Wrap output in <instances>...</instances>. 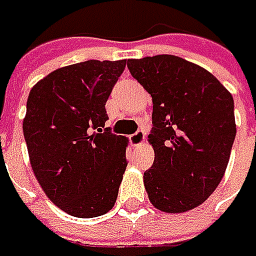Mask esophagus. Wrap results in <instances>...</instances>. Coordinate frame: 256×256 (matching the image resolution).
I'll return each mask as SVG.
<instances>
[{
    "mask_svg": "<svg viewBox=\"0 0 256 256\" xmlns=\"http://www.w3.org/2000/svg\"><path fill=\"white\" fill-rule=\"evenodd\" d=\"M144 140H146V132H144L142 129H140L138 132H135L134 135H130V142H132V146H140V144L144 142Z\"/></svg>",
    "mask_w": 256,
    "mask_h": 256,
    "instance_id": "obj_1",
    "label": "esophagus"
}]
</instances>
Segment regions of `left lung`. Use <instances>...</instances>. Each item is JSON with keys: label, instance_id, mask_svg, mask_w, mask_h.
I'll list each match as a JSON object with an SVG mask.
<instances>
[{"label": "left lung", "instance_id": "8db88e82", "mask_svg": "<svg viewBox=\"0 0 256 256\" xmlns=\"http://www.w3.org/2000/svg\"><path fill=\"white\" fill-rule=\"evenodd\" d=\"M134 78L152 96L153 166L144 186L164 212L194 210L218 186L236 126L234 98L205 68L172 54L127 60Z\"/></svg>", "mask_w": 256, "mask_h": 256}]
</instances>
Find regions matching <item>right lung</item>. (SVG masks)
Returning a JSON list of instances; mask_svg holds the SVG:
<instances>
[{
	"label": "right lung",
	"instance_id": "1",
	"mask_svg": "<svg viewBox=\"0 0 256 256\" xmlns=\"http://www.w3.org/2000/svg\"><path fill=\"white\" fill-rule=\"evenodd\" d=\"M126 60H86L50 72L30 90L22 130L33 173L70 216L110 211L127 167V140L104 129L106 102Z\"/></svg>",
	"mask_w": 256,
	"mask_h": 256
}]
</instances>
